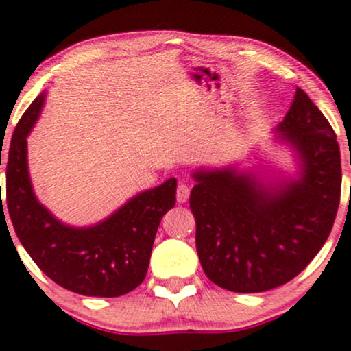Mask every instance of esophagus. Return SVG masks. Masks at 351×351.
I'll return each mask as SVG.
<instances>
[{
    "label": "esophagus",
    "instance_id": "34e87169",
    "mask_svg": "<svg viewBox=\"0 0 351 351\" xmlns=\"http://www.w3.org/2000/svg\"><path fill=\"white\" fill-rule=\"evenodd\" d=\"M176 197H177V202H179V203H185V202H187L189 197H190V187H189V184L180 182L179 185H177V193H176Z\"/></svg>",
    "mask_w": 351,
    "mask_h": 351
}]
</instances>
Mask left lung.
I'll return each mask as SVG.
<instances>
[{
	"label": "left lung",
	"mask_w": 351,
	"mask_h": 351,
	"mask_svg": "<svg viewBox=\"0 0 351 351\" xmlns=\"http://www.w3.org/2000/svg\"><path fill=\"white\" fill-rule=\"evenodd\" d=\"M276 132L300 161V177L274 187L236 167L200 169L190 193L203 271L234 293L288 283L317 255L340 203L341 164L334 128L304 90Z\"/></svg>",
	"instance_id": "left-lung-1"
}]
</instances>
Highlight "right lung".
<instances>
[{"label":"right lung","instance_id":"add662e5","mask_svg":"<svg viewBox=\"0 0 351 351\" xmlns=\"http://www.w3.org/2000/svg\"><path fill=\"white\" fill-rule=\"evenodd\" d=\"M43 99L40 94L30 104L12 133L0 216L4 202L21 244L56 285L84 296L127 295L145 280L159 223L176 205L177 180L172 177L138 193L96 226L73 228L58 221L34 195L27 171V135Z\"/></svg>","mask_w":351,"mask_h":351}]
</instances>
